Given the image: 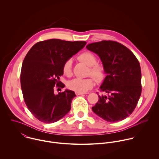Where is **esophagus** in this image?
I'll return each instance as SVG.
<instances>
[{"instance_id":"obj_1","label":"esophagus","mask_w":159,"mask_h":159,"mask_svg":"<svg viewBox=\"0 0 159 159\" xmlns=\"http://www.w3.org/2000/svg\"><path fill=\"white\" fill-rule=\"evenodd\" d=\"M77 96H79V95H84V94H86L87 93H75Z\"/></svg>"}]
</instances>
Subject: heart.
<instances>
[{
	"label": "heart",
	"instance_id": "b5f03b06",
	"mask_svg": "<svg viewBox=\"0 0 159 159\" xmlns=\"http://www.w3.org/2000/svg\"><path fill=\"white\" fill-rule=\"evenodd\" d=\"M79 59L88 66H90L89 73H90V75H93L97 81H101L104 79L105 75L104 68L102 65L96 63L97 58L94 54L90 52H84L79 57ZM72 65V60L71 59L67 60L64 63L63 65V72L65 75L68 76L71 75ZM94 84V80L91 78H75L68 82L67 87L76 93H84L91 89Z\"/></svg>",
	"mask_w": 159,
	"mask_h": 159
}]
</instances>
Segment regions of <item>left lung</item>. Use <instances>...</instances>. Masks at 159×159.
Listing matches in <instances>:
<instances>
[{"label": "left lung", "mask_w": 159, "mask_h": 159, "mask_svg": "<svg viewBox=\"0 0 159 159\" xmlns=\"http://www.w3.org/2000/svg\"><path fill=\"white\" fill-rule=\"evenodd\" d=\"M86 48L99 57L106 74L100 87L104 94L98 95L99 101L92 107L93 112L109 122L125 120L133 112L141 96L139 60L116 41L104 40L89 44Z\"/></svg>", "instance_id": "obj_1"}]
</instances>
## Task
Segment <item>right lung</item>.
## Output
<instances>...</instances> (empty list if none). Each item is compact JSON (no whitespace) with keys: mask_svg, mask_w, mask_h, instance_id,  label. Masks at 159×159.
<instances>
[{"mask_svg":"<svg viewBox=\"0 0 159 159\" xmlns=\"http://www.w3.org/2000/svg\"><path fill=\"white\" fill-rule=\"evenodd\" d=\"M86 43L48 39L36 43L26 55L21 68L20 86L28 109L38 120L54 123L70 111L75 93L66 89L55 94L54 87H65L59 81L63 74V65Z\"/></svg>","mask_w":159,"mask_h":159,"instance_id":"add662e5","label":"right lung"}]
</instances>
